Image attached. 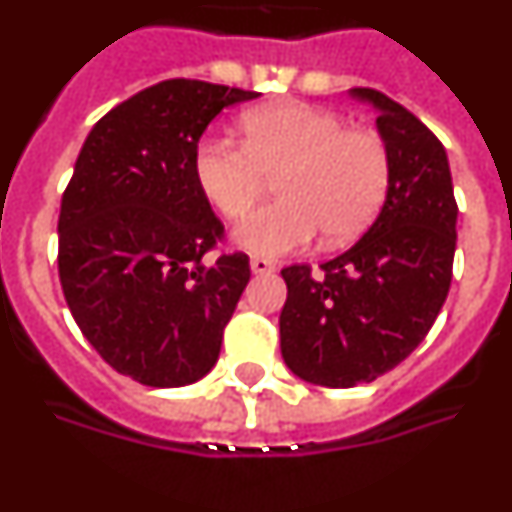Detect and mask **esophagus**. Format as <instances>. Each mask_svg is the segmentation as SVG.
Segmentation results:
<instances>
[{
    "label": "esophagus",
    "instance_id": "esophagus-1",
    "mask_svg": "<svg viewBox=\"0 0 512 512\" xmlns=\"http://www.w3.org/2000/svg\"><path fill=\"white\" fill-rule=\"evenodd\" d=\"M251 271L253 274H274V271H277V264L269 259H259V256H256V259H251Z\"/></svg>",
    "mask_w": 512,
    "mask_h": 512
}]
</instances>
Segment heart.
Wrapping results in <instances>:
<instances>
[{
  "label": "heart",
  "instance_id": "1",
  "mask_svg": "<svg viewBox=\"0 0 512 512\" xmlns=\"http://www.w3.org/2000/svg\"><path fill=\"white\" fill-rule=\"evenodd\" d=\"M243 146L205 138L192 158L194 182L228 220H241L274 179L277 202L253 212L235 243L253 256L300 251L318 233L348 243L364 233L390 192L392 164L382 135L346 128L336 112L277 102L246 112Z\"/></svg>",
  "mask_w": 512,
  "mask_h": 512
}]
</instances>
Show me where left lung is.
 <instances>
[{
    "instance_id": "1",
    "label": "left lung",
    "mask_w": 512,
    "mask_h": 512,
    "mask_svg": "<svg viewBox=\"0 0 512 512\" xmlns=\"http://www.w3.org/2000/svg\"><path fill=\"white\" fill-rule=\"evenodd\" d=\"M351 97L379 112L390 192L372 228L320 274L307 264L282 269L279 315L284 364L333 390L374 382L428 336L449 295L459 215L441 140L377 89L356 87Z\"/></svg>"
}]
</instances>
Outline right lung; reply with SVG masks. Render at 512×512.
Masks as SVG:
<instances>
[{
    "mask_svg": "<svg viewBox=\"0 0 512 512\" xmlns=\"http://www.w3.org/2000/svg\"><path fill=\"white\" fill-rule=\"evenodd\" d=\"M259 97L166 79L87 135L58 215V277L76 325L115 372L148 387L205 377L251 279L246 253L205 256L223 223L194 182V148L225 107Z\"/></svg>",
    "mask_w": 512,
    "mask_h": 512,
    "instance_id": "right-lung-1",
    "label": "right lung"
}]
</instances>
